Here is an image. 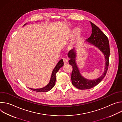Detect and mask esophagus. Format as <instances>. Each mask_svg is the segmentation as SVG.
Returning a JSON list of instances; mask_svg holds the SVG:
<instances>
[{
  "label": "esophagus",
  "mask_w": 122,
  "mask_h": 122,
  "mask_svg": "<svg viewBox=\"0 0 122 122\" xmlns=\"http://www.w3.org/2000/svg\"><path fill=\"white\" fill-rule=\"evenodd\" d=\"M63 62H64V64L66 65V64L67 63L68 60H67V59H66V58H64V59H63Z\"/></svg>",
  "instance_id": "esophagus-1"
}]
</instances>
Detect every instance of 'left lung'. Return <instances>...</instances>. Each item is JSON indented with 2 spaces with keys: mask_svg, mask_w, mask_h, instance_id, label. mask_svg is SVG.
I'll return each instance as SVG.
<instances>
[{
  "mask_svg": "<svg viewBox=\"0 0 122 122\" xmlns=\"http://www.w3.org/2000/svg\"><path fill=\"white\" fill-rule=\"evenodd\" d=\"M90 22L92 28V34L91 36L86 40V41L97 48L102 52L105 57L106 62L104 72L99 78L95 80L87 79L81 75L77 65L76 51L74 49L69 51L67 55L69 58V64L73 68L71 74L72 83L75 87L81 90L89 89L97 85L105 77L109 64L110 50L108 39L97 25Z\"/></svg>",
  "mask_w": 122,
  "mask_h": 122,
  "instance_id": "1",
  "label": "left lung"
}]
</instances>
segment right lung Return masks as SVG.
Masks as SVG:
<instances>
[{
  "label": "right lung",
  "instance_id": "1",
  "mask_svg": "<svg viewBox=\"0 0 122 122\" xmlns=\"http://www.w3.org/2000/svg\"><path fill=\"white\" fill-rule=\"evenodd\" d=\"M26 24H25L24 26L26 25ZM64 66V62L63 59L60 60L58 63L57 64L56 66H55V68L54 69V70L52 71L50 81L49 82V83L45 86V87L41 88L40 89H33V88H29L31 90H33L34 91L38 92H46L50 90H51L52 88L54 87V86L55 85L56 83V74L58 72V71L59 70V69Z\"/></svg>",
  "mask_w": 122,
  "mask_h": 122
}]
</instances>
